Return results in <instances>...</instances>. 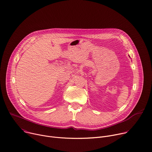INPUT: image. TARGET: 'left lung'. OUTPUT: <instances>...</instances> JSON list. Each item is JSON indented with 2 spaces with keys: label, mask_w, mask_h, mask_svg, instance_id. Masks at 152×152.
Instances as JSON below:
<instances>
[{
  "label": "left lung",
  "mask_w": 152,
  "mask_h": 152,
  "mask_svg": "<svg viewBox=\"0 0 152 152\" xmlns=\"http://www.w3.org/2000/svg\"><path fill=\"white\" fill-rule=\"evenodd\" d=\"M129 57H130V56H129Z\"/></svg>",
  "instance_id": "8db88e82"
}]
</instances>
